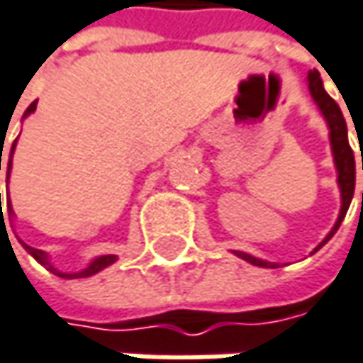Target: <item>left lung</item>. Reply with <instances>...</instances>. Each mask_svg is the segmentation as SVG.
I'll return each mask as SVG.
<instances>
[{"label":"left lung","instance_id":"1","mask_svg":"<svg viewBox=\"0 0 363 363\" xmlns=\"http://www.w3.org/2000/svg\"><path fill=\"white\" fill-rule=\"evenodd\" d=\"M308 86H310V93H312L315 106L320 108L322 116L326 118L328 122V128H330V145H333V155H335V166H337V172H339V189H341V214L337 218V224L333 226V230L326 235V239L313 249V253L322 245H326L333 235L339 230L343 218H345L347 210H349V203L353 199V191H355V157H353V149L349 145V137H347V122L343 118V112L339 108V104L324 91V84L320 79V72L312 70L308 74ZM362 170H363V160H362ZM241 259H245L253 266H259V268H279V264H272V262H264V259H257L249 253L243 251H235Z\"/></svg>","mask_w":363,"mask_h":363}]
</instances>
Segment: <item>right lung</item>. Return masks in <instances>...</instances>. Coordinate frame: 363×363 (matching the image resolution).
<instances>
[{"mask_svg": "<svg viewBox=\"0 0 363 363\" xmlns=\"http://www.w3.org/2000/svg\"><path fill=\"white\" fill-rule=\"evenodd\" d=\"M37 110V101H33L28 108H26V112H24V116L33 114ZM14 149H16V141H14V145H12V149H10V160H8V177H10V170H12V155H14ZM4 151V149H1ZM0 170H1V153H0ZM0 210H1V195H0ZM8 210H10V214H12V206H10V197H8ZM22 243V241H20ZM22 247L26 249L39 264H43V266H48L53 274H57V277H62V279H84V277H93V274H97L99 270H104V268H108V266H112L116 259V255H101V257H97V259H93L84 270H81V272H77V274H64V272H60V270H55L53 266H50V259H48V253L45 251H41V249H35L30 247V245H26V243H22Z\"/></svg>", "mask_w": 363, "mask_h": 363, "instance_id": "1", "label": "right lung"}]
</instances>
